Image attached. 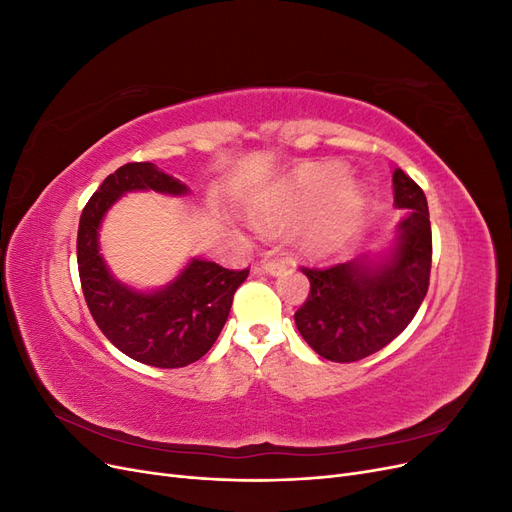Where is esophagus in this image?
I'll use <instances>...</instances> for the list:
<instances>
[{"label": "esophagus", "mask_w": 512, "mask_h": 512, "mask_svg": "<svg viewBox=\"0 0 512 512\" xmlns=\"http://www.w3.org/2000/svg\"><path fill=\"white\" fill-rule=\"evenodd\" d=\"M288 267H290V262L284 260V258H265V260L258 262L254 271L267 273V275H277V273H282Z\"/></svg>", "instance_id": "1"}]
</instances>
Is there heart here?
<instances>
[{
    "instance_id": "1",
    "label": "heart",
    "mask_w": 512,
    "mask_h": 512,
    "mask_svg": "<svg viewBox=\"0 0 512 512\" xmlns=\"http://www.w3.org/2000/svg\"><path fill=\"white\" fill-rule=\"evenodd\" d=\"M322 199L316 215L303 230L301 241L307 250H327L361 222L367 205L363 185L346 177L339 164H318L299 170L290 185L265 198L254 209V220L262 228H271L288 220L290 215Z\"/></svg>"
}]
</instances>
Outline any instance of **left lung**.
Wrapping results in <instances>:
<instances>
[{
  "instance_id": "8db88e82",
  "label": "left lung",
  "mask_w": 512,
  "mask_h": 512,
  "mask_svg": "<svg viewBox=\"0 0 512 512\" xmlns=\"http://www.w3.org/2000/svg\"><path fill=\"white\" fill-rule=\"evenodd\" d=\"M393 205L408 213L389 250L301 269L312 288L294 324L322 359L352 363L382 350L408 327L425 299L431 271L427 198L401 168L393 170Z\"/></svg>"
}]
</instances>
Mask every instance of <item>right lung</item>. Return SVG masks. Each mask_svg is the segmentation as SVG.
Wrapping results in <instances>:
<instances>
[{"mask_svg": "<svg viewBox=\"0 0 512 512\" xmlns=\"http://www.w3.org/2000/svg\"><path fill=\"white\" fill-rule=\"evenodd\" d=\"M128 192L185 196L190 188L151 162L123 164L102 181L83 209L76 239L85 301L108 342L130 359L162 369L185 367L215 344L250 269L230 271L190 258L162 288L138 290L119 282L100 254V226L108 209Z\"/></svg>", "mask_w": 512, "mask_h": 512, "instance_id": "obj_1", "label": "right lung"}]
</instances>
